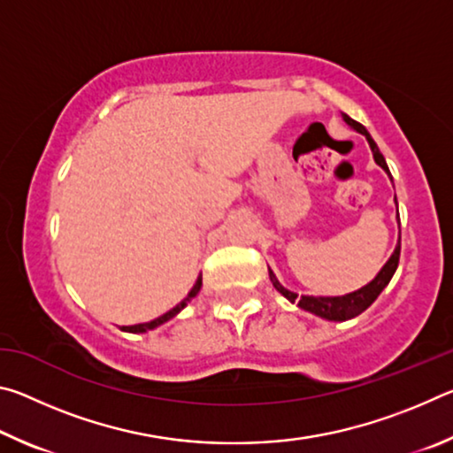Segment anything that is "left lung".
Segmentation results:
<instances>
[{"label":"left lung","instance_id":"obj_1","mask_svg":"<svg viewBox=\"0 0 453 453\" xmlns=\"http://www.w3.org/2000/svg\"><path fill=\"white\" fill-rule=\"evenodd\" d=\"M343 119L348 121V126L357 129L359 134H364L367 137V142H370V148L373 151L375 164L381 165L383 170L389 173L388 164H386V157L381 156V151L378 150V145H375V142L372 140V135L367 134V129L362 124H357L356 119H351L349 116H346V113H343ZM400 250H402V245L397 243V248H395V251L392 254V257H389L388 264L381 267V272L375 275V280H372L370 283H367V286H364L362 289H357V291H354V294H348V296H337V297L302 296V297H297V294L286 289L278 280H275V275H273L272 270H270V280L273 283V288L278 289L283 297H288L289 302H297V305H300L302 310L316 313V316L324 318V319L346 321V319H351V318L359 316V313L365 311L375 300H378V296L381 294L383 288L388 286L389 280L394 278V273L397 270V264H400Z\"/></svg>","mask_w":453,"mask_h":453}]
</instances>
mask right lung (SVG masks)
<instances>
[{
  "instance_id": "right-lung-1",
  "label": "right lung",
  "mask_w": 453,
  "mask_h": 453,
  "mask_svg": "<svg viewBox=\"0 0 453 453\" xmlns=\"http://www.w3.org/2000/svg\"><path fill=\"white\" fill-rule=\"evenodd\" d=\"M199 288H202V278H197V281H196V286L191 288V291L188 294V297L183 302H180L178 305H175L173 310H170L167 313H164L162 318H157V319H153V321H148V324H137V326H124L121 329H124V332H132V334H142V332H148V329H153V327H157V326H162L164 321H167V319H172L175 313H180L183 308H186L188 305V302H191L194 300V297L197 296V291H199Z\"/></svg>"
}]
</instances>
